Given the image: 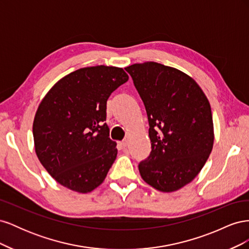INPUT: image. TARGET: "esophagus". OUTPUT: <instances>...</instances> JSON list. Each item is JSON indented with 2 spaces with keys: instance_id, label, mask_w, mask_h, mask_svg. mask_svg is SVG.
I'll return each instance as SVG.
<instances>
[{
  "instance_id": "34e87169",
  "label": "esophagus",
  "mask_w": 249,
  "mask_h": 249,
  "mask_svg": "<svg viewBox=\"0 0 249 249\" xmlns=\"http://www.w3.org/2000/svg\"><path fill=\"white\" fill-rule=\"evenodd\" d=\"M119 143H120V145L124 146V147H126L127 144H129V142H127V140H123V141H120Z\"/></svg>"
}]
</instances>
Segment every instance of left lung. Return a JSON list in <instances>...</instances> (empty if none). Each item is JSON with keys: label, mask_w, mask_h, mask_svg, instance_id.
Segmentation results:
<instances>
[{"label": "left lung", "mask_w": 249, "mask_h": 249, "mask_svg": "<svg viewBox=\"0 0 249 249\" xmlns=\"http://www.w3.org/2000/svg\"><path fill=\"white\" fill-rule=\"evenodd\" d=\"M131 74L147 113L152 152L139 164L140 176L161 192L191 183L214 144L210 103L187 73L157 62L124 69Z\"/></svg>", "instance_id": "left-lung-1"}]
</instances>
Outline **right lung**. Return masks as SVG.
I'll list each match as a JSON object with an SVG mask.
<instances>
[{"label": "right lung", "instance_id": "1", "mask_svg": "<svg viewBox=\"0 0 249 249\" xmlns=\"http://www.w3.org/2000/svg\"><path fill=\"white\" fill-rule=\"evenodd\" d=\"M127 80L120 67H84L60 79L41 100L33 122L35 153L60 185L88 193L106 178L117 156L104 123L107 100Z\"/></svg>", "mask_w": 249, "mask_h": 249}]
</instances>
